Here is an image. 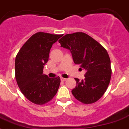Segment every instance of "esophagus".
Returning <instances> with one entry per match:
<instances>
[{"label": "esophagus", "instance_id": "1", "mask_svg": "<svg viewBox=\"0 0 129 129\" xmlns=\"http://www.w3.org/2000/svg\"><path fill=\"white\" fill-rule=\"evenodd\" d=\"M60 79H61V80H62V81H66V80H67V79H66V78H61Z\"/></svg>", "mask_w": 129, "mask_h": 129}]
</instances>
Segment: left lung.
I'll return each instance as SVG.
<instances>
[{
	"mask_svg": "<svg viewBox=\"0 0 129 129\" xmlns=\"http://www.w3.org/2000/svg\"><path fill=\"white\" fill-rule=\"evenodd\" d=\"M58 42L61 46L70 50L74 63L86 71L84 79L74 78L76 86L72 90L73 95L84 104L95 103L106 91L111 76L106 50L83 32L66 34Z\"/></svg>",
	"mask_w": 129,
	"mask_h": 129,
	"instance_id": "8db88e82",
	"label": "left lung"
}]
</instances>
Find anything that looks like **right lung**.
Here are the masks:
<instances>
[{
  "mask_svg": "<svg viewBox=\"0 0 129 129\" xmlns=\"http://www.w3.org/2000/svg\"><path fill=\"white\" fill-rule=\"evenodd\" d=\"M63 35L39 32L23 45L15 59V78L21 93L32 103L43 105L56 95L60 77L50 78L43 74L50 49Z\"/></svg>",
  "mask_w": 129,
  "mask_h": 129,
  "instance_id": "1",
  "label": "right lung"
}]
</instances>
